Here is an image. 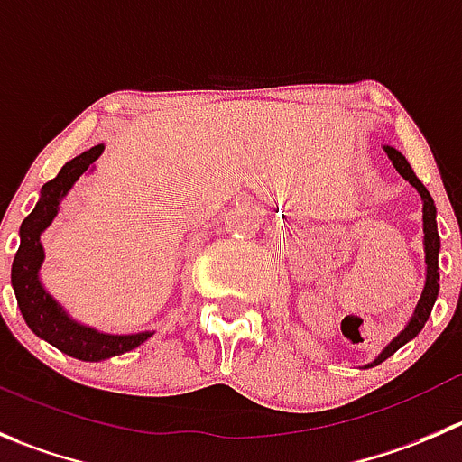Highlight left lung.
Instances as JSON below:
<instances>
[{
    "instance_id": "8db88e82",
    "label": "left lung",
    "mask_w": 462,
    "mask_h": 462,
    "mask_svg": "<svg viewBox=\"0 0 462 462\" xmlns=\"http://www.w3.org/2000/svg\"><path fill=\"white\" fill-rule=\"evenodd\" d=\"M385 153H388V158L393 161L394 170H397L399 174H402L403 179H406L408 183H411L412 188H415L417 192H420L421 197V204H424V208H421V217H424V261H426V281H424V290H421V297L420 301H417L415 310H412L411 319H408V324L403 327V331H399V336L394 337L393 342H390L388 346H385L383 351H381L379 356H376L374 360H372L370 365L365 367H374L379 365V363H383L385 358H390V356L394 354V351L399 349V346H403L406 342H411L412 337L417 336V333L424 328L426 319H429V315H431L433 310V304H436L438 300V290H440V272H438V254H440V236H438V224H436V204H433V197L429 195V190L424 188V183L420 181V179L415 177V172H412V168L408 165L406 156H403L402 152H397L394 147H388L385 144Z\"/></svg>"
}]
</instances>
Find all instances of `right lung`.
I'll return each mask as SVG.
<instances>
[{"label": "right lung", "instance_id": "right-lung-1", "mask_svg": "<svg viewBox=\"0 0 462 462\" xmlns=\"http://www.w3.org/2000/svg\"><path fill=\"white\" fill-rule=\"evenodd\" d=\"M102 152L104 144H97V147L79 153L77 158L65 162L51 181L42 186L36 208L26 215L20 226V247H17L11 267V283L15 290L17 306H20L22 318L29 324L31 331L63 354L79 360H92V363L126 354L153 336L152 331L111 336V333H99L97 328L83 327L65 313L63 306L41 283V265L45 261L41 234L56 217L60 201L68 195L69 188L86 170L92 168V162L102 156Z\"/></svg>", "mask_w": 462, "mask_h": 462}]
</instances>
